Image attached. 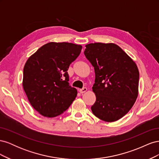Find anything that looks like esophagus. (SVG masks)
Returning <instances> with one entry per match:
<instances>
[{"instance_id": "34e87169", "label": "esophagus", "mask_w": 159, "mask_h": 159, "mask_svg": "<svg viewBox=\"0 0 159 159\" xmlns=\"http://www.w3.org/2000/svg\"><path fill=\"white\" fill-rule=\"evenodd\" d=\"M87 90H88L87 88H83V89H80L79 90V91H80V93H84L86 92V91H87Z\"/></svg>"}]
</instances>
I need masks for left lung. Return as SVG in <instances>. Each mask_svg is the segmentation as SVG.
Listing matches in <instances>:
<instances>
[{
	"mask_svg": "<svg viewBox=\"0 0 159 159\" xmlns=\"http://www.w3.org/2000/svg\"><path fill=\"white\" fill-rule=\"evenodd\" d=\"M84 54L95 70L92 87L96 101L91 109L95 116L114 122L125 116L139 93V72L135 62L113 43H91Z\"/></svg>",
	"mask_w": 159,
	"mask_h": 159,
	"instance_id": "obj_1",
	"label": "left lung"
}]
</instances>
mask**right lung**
<instances>
[{
	"label": "right lung",
	"instance_id": "obj_1",
	"mask_svg": "<svg viewBox=\"0 0 159 159\" xmlns=\"http://www.w3.org/2000/svg\"><path fill=\"white\" fill-rule=\"evenodd\" d=\"M82 46L51 42L40 47L27 60L22 86L33 108L42 116L55 117L68 109L78 91L69 85V66Z\"/></svg>",
	"mask_w": 159,
	"mask_h": 159
}]
</instances>
